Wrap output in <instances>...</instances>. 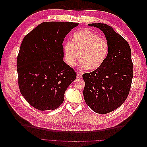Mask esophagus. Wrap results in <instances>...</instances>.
<instances>
[{
    "mask_svg": "<svg viewBox=\"0 0 147 147\" xmlns=\"http://www.w3.org/2000/svg\"><path fill=\"white\" fill-rule=\"evenodd\" d=\"M77 78H82V75H81L80 74V73L77 72Z\"/></svg>",
    "mask_w": 147,
    "mask_h": 147,
    "instance_id": "1",
    "label": "esophagus"
}]
</instances>
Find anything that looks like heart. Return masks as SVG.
<instances>
[{
  "label": "heart",
  "instance_id": "heart-1",
  "mask_svg": "<svg viewBox=\"0 0 147 147\" xmlns=\"http://www.w3.org/2000/svg\"><path fill=\"white\" fill-rule=\"evenodd\" d=\"M63 50L64 60L70 67L77 65L80 55V70H95L104 64L107 57L109 43L92 30L83 29L72 35L70 42L64 44Z\"/></svg>",
  "mask_w": 147,
  "mask_h": 147
}]
</instances>
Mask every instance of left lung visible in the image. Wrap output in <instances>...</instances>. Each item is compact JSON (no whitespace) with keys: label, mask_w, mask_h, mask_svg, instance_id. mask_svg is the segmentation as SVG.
Instances as JSON below:
<instances>
[{"label":"left lung","mask_w":147,"mask_h":147,"mask_svg":"<svg viewBox=\"0 0 147 147\" xmlns=\"http://www.w3.org/2000/svg\"><path fill=\"white\" fill-rule=\"evenodd\" d=\"M100 29L109 43V52L98 69L83 74L86 104L99 114L116 110L129 93L133 77L131 50L127 42L107 24H88Z\"/></svg>","instance_id":"obj_1"}]
</instances>
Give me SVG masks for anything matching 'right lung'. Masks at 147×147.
Here are the masks:
<instances>
[{"label":"right lung","instance_id":"add662e5","mask_svg":"<svg viewBox=\"0 0 147 147\" xmlns=\"http://www.w3.org/2000/svg\"><path fill=\"white\" fill-rule=\"evenodd\" d=\"M79 24L72 22H43L28 34L17 57L21 94L33 107L53 110L63 104L67 88L77 77L63 61L64 38Z\"/></svg>","mask_w":147,"mask_h":147}]
</instances>
